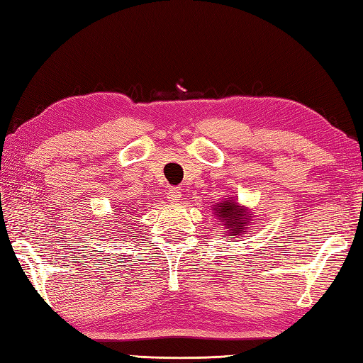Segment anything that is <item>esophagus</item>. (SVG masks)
I'll return each instance as SVG.
<instances>
[{
  "mask_svg": "<svg viewBox=\"0 0 363 363\" xmlns=\"http://www.w3.org/2000/svg\"><path fill=\"white\" fill-rule=\"evenodd\" d=\"M181 191H179V189H169L168 191H167V198L169 199V201H172V203H177V201H179V199H181Z\"/></svg>",
  "mask_w": 363,
  "mask_h": 363,
  "instance_id": "1",
  "label": "esophagus"
}]
</instances>
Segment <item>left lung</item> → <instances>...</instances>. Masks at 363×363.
<instances>
[{"mask_svg":"<svg viewBox=\"0 0 363 363\" xmlns=\"http://www.w3.org/2000/svg\"><path fill=\"white\" fill-rule=\"evenodd\" d=\"M213 213L218 217L221 226H225L226 233L235 237L245 233L246 226H250L251 218L254 217L252 212H248L246 207L234 201L233 198H226L220 204H215Z\"/></svg>","mask_w":363,"mask_h":363,"instance_id":"obj_1","label":"left lung"}]
</instances>
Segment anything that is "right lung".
Returning <instances> with one entry per match:
<instances>
[{"label":"right lung","mask_w":363,"mask_h":363,"mask_svg":"<svg viewBox=\"0 0 363 363\" xmlns=\"http://www.w3.org/2000/svg\"><path fill=\"white\" fill-rule=\"evenodd\" d=\"M121 213H123V212H121ZM117 215H118V213H117Z\"/></svg>","instance_id":"obj_1"}]
</instances>
